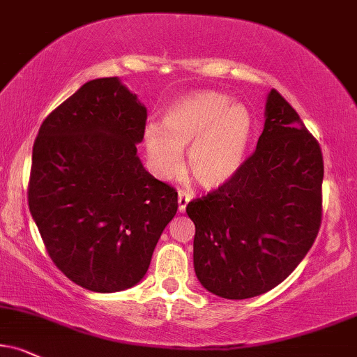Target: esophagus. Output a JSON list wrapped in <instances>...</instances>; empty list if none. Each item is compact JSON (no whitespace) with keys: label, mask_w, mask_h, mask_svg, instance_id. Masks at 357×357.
Returning a JSON list of instances; mask_svg holds the SVG:
<instances>
[{"label":"esophagus","mask_w":357,"mask_h":357,"mask_svg":"<svg viewBox=\"0 0 357 357\" xmlns=\"http://www.w3.org/2000/svg\"><path fill=\"white\" fill-rule=\"evenodd\" d=\"M192 200V193L178 190V212H185L187 204Z\"/></svg>","instance_id":"34e87169"}]
</instances>
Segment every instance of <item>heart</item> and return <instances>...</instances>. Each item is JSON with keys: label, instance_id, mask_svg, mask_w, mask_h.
Wrapping results in <instances>:
<instances>
[{"label": "heart", "instance_id": "heart-1", "mask_svg": "<svg viewBox=\"0 0 357 357\" xmlns=\"http://www.w3.org/2000/svg\"><path fill=\"white\" fill-rule=\"evenodd\" d=\"M252 126L248 109L231 104L228 96L192 92L167 109L162 127H145V151L158 177L172 178L182 167V151L190 147V175L202 187L217 188L230 182L243 165Z\"/></svg>", "mask_w": 357, "mask_h": 357}]
</instances>
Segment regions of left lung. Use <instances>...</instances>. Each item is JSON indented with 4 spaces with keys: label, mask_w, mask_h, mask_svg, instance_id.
Masks as SVG:
<instances>
[{
    "label": "left lung",
    "mask_w": 357,
    "mask_h": 357,
    "mask_svg": "<svg viewBox=\"0 0 357 357\" xmlns=\"http://www.w3.org/2000/svg\"><path fill=\"white\" fill-rule=\"evenodd\" d=\"M265 114L257 149L235 177L187 205L197 278L227 300L258 296L288 278L323 218L318 140L276 89Z\"/></svg>",
    "instance_id": "1"
}]
</instances>
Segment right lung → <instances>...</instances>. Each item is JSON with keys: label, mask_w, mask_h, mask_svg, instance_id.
<instances>
[{"label": "right lung", "mask_w": 357, "mask_h": 357, "mask_svg": "<svg viewBox=\"0 0 357 357\" xmlns=\"http://www.w3.org/2000/svg\"><path fill=\"white\" fill-rule=\"evenodd\" d=\"M147 109L117 77L86 82L39 127L28 204L52 263L98 293L144 278L177 190L137 157Z\"/></svg>", "instance_id": "1"}]
</instances>
